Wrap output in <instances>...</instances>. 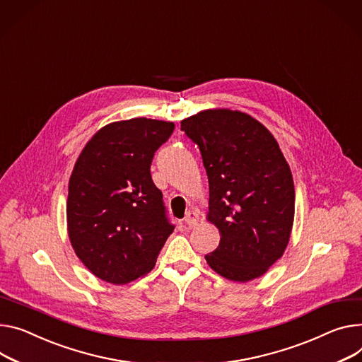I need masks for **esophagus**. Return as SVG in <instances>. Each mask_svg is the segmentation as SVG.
<instances>
[{
  "mask_svg": "<svg viewBox=\"0 0 362 362\" xmlns=\"http://www.w3.org/2000/svg\"><path fill=\"white\" fill-rule=\"evenodd\" d=\"M199 214L196 213V211H188L187 213V216H185V225H187V228H194V226H197V223H199Z\"/></svg>",
  "mask_w": 362,
  "mask_h": 362,
  "instance_id": "obj_1",
  "label": "esophagus"
}]
</instances>
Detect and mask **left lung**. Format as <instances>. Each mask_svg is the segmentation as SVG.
I'll return each mask as SVG.
<instances>
[{
	"label": "left lung",
	"mask_w": 362,
	"mask_h": 362,
	"mask_svg": "<svg viewBox=\"0 0 362 362\" xmlns=\"http://www.w3.org/2000/svg\"><path fill=\"white\" fill-rule=\"evenodd\" d=\"M181 130L200 148L207 220L221 235L207 264L232 281L264 275L283 257L294 220V182L280 146L258 120L232 110L202 111Z\"/></svg>",
	"instance_id": "8db88e82"
}]
</instances>
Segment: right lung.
Returning a JSON list of instances; mask_svg holds the SVG:
<instances>
[{"mask_svg":"<svg viewBox=\"0 0 362 362\" xmlns=\"http://www.w3.org/2000/svg\"><path fill=\"white\" fill-rule=\"evenodd\" d=\"M174 127L145 117L107 124L74 166L68 235L76 257L103 281L127 284L148 274L174 232L151 177L153 155Z\"/></svg>","mask_w":362,"mask_h":362,"instance_id":"add662e5","label":"right lung"}]
</instances>
